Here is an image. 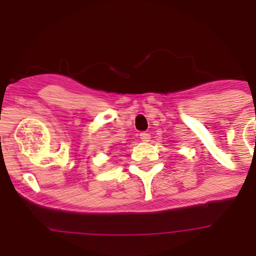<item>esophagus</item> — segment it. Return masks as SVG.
<instances>
[{
	"mask_svg": "<svg viewBox=\"0 0 256 256\" xmlns=\"http://www.w3.org/2000/svg\"><path fill=\"white\" fill-rule=\"evenodd\" d=\"M140 138L141 140L144 141V142H148V141H150V134L148 132H141L140 134Z\"/></svg>",
	"mask_w": 256,
	"mask_h": 256,
	"instance_id": "obj_1",
	"label": "esophagus"
}]
</instances>
